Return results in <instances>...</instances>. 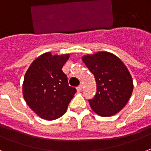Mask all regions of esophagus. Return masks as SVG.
<instances>
[{"label": "esophagus", "mask_w": 151, "mask_h": 151, "mask_svg": "<svg viewBox=\"0 0 151 151\" xmlns=\"http://www.w3.org/2000/svg\"><path fill=\"white\" fill-rule=\"evenodd\" d=\"M77 90H78V92H81V91L82 90V85H80L79 86H78V87H77Z\"/></svg>", "instance_id": "34e87169"}]
</instances>
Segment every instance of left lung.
Instances as JSON below:
<instances>
[{"label":"left lung","instance_id":"left-lung-1","mask_svg":"<svg viewBox=\"0 0 151 151\" xmlns=\"http://www.w3.org/2000/svg\"><path fill=\"white\" fill-rule=\"evenodd\" d=\"M82 61L96 80V93L93 98L88 100L92 109L104 117L119 112L133 91V81L126 65L109 52L86 55Z\"/></svg>","mask_w":151,"mask_h":151}]
</instances>
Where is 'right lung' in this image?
Here are the masks:
<instances>
[{
  "instance_id": "add662e5",
  "label": "right lung",
  "mask_w": 151,
  "mask_h": 151,
  "mask_svg": "<svg viewBox=\"0 0 151 151\" xmlns=\"http://www.w3.org/2000/svg\"><path fill=\"white\" fill-rule=\"evenodd\" d=\"M69 57L45 53L31 64L25 73L24 97L42 119L53 120L62 116L77 91L69 86L67 76L62 70Z\"/></svg>"
}]
</instances>
